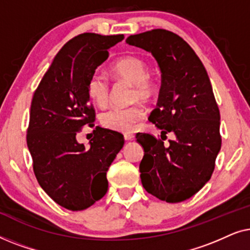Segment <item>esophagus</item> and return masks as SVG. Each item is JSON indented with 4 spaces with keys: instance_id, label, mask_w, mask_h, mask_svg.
<instances>
[{
    "instance_id": "34e87169",
    "label": "esophagus",
    "mask_w": 250,
    "mask_h": 250,
    "mask_svg": "<svg viewBox=\"0 0 250 250\" xmlns=\"http://www.w3.org/2000/svg\"><path fill=\"white\" fill-rule=\"evenodd\" d=\"M124 139H125V141H133V140H134V135H133V134H125Z\"/></svg>"
}]
</instances>
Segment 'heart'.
Instances as JSON below:
<instances>
[{"label": "heart", "mask_w": 250, "mask_h": 250, "mask_svg": "<svg viewBox=\"0 0 250 250\" xmlns=\"http://www.w3.org/2000/svg\"><path fill=\"white\" fill-rule=\"evenodd\" d=\"M111 73L121 80L134 86L132 100L150 101L156 94V85L149 78V67L139 57H125L111 67ZM87 93L91 100L99 107H104L109 100V83L100 74H93L87 82ZM145 117V110L140 105L126 108H109L102 112L100 121L105 128L116 132H131L135 125Z\"/></svg>", "instance_id": "b5f03b06"}]
</instances>
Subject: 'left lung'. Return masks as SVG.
<instances>
[{
	"label": "left lung",
	"instance_id": "1",
	"mask_svg": "<svg viewBox=\"0 0 250 250\" xmlns=\"http://www.w3.org/2000/svg\"><path fill=\"white\" fill-rule=\"evenodd\" d=\"M126 43L151 53L162 71L158 104L149 117L162 129V140L136 134L145 150L142 186L166 203L184 201L210 180L221 150V116L209 77L192 47L168 30L131 35ZM169 131L176 140L165 146L163 136Z\"/></svg>",
	"mask_w": 250,
	"mask_h": 250
}]
</instances>
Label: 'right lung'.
Segmentation results:
<instances>
[{
  "label": "right lung",
  "instance_id": "obj_1",
  "mask_svg": "<svg viewBox=\"0 0 250 250\" xmlns=\"http://www.w3.org/2000/svg\"><path fill=\"white\" fill-rule=\"evenodd\" d=\"M124 35L81 34L62 46L34 93L27 146L40 186L58 205L83 210L107 193V172L124 146L121 133L97 126L90 146L76 139L94 126L87 82Z\"/></svg>",
  "mask_w": 250,
  "mask_h": 250
}]
</instances>
